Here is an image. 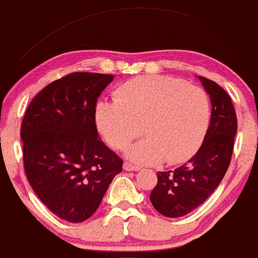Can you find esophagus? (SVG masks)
I'll list each match as a JSON object with an SVG mask.
<instances>
[{"label": "esophagus", "instance_id": "obj_1", "mask_svg": "<svg viewBox=\"0 0 258 258\" xmlns=\"http://www.w3.org/2000/svg\"><path fill=\"white\" fill-rule=\"evenodd\" d=\"M124 170H126V171H139L140 170V166H137V165H133L132 163H129V161H125L124 163Z\"/></svg>", "mask_w": 258, "mask_h": 258}]
</instances>
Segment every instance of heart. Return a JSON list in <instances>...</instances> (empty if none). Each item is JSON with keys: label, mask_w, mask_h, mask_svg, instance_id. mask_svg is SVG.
Instances as JSON below:
<instances>
[{"label": "heart", "mask_w": 258, "mask_h": 258, "mask_svg": "<svg viewBox=\"0 0 258 258\" xmlns=\"http://www.w3.org/2000/svg\"><path fill=\"white\" fill-rule=\"evenodd\" d=\"M211 119L205 89L182 79L164 76L137 77L115 90V100H100L95 123L105 142L124 150L135 138L128 155L140 164H179L203 144Z\"/></svg>", "instance_id": "1"}]
</instances>
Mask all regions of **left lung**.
I'll return each instance as SVG.
<instances>
[{"mask_svg":"<svg viewBox=\"0 0 258 258\" xmlns=\"http://www.w3.org/2000/svg\"><path fill=\"white\" fill-rule=\"evenodd\" d=\"M211 100V120L198 153L175 170L158 172L150 201L166 217H181L201 205L224 179L237 132L235 108L226 90L199 77Z\"/></svg>","mask_w":258,"mask_h":258,"instance_id":"obj_1","label":"left lung"}]
</instances>
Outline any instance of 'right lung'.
Segmentation results:
<instances>
[{"label": "right lung", "instance_id": "right-lung-1", "mask_svg": "<svg viewBox=\"0 0 258 258\" xmlns=\"http://www.w3.org/2000/svg\"><path fill=\"white\" fill-rule=\"evenodd\" d=\"M111 74L74 72L44 87L23 116V166L39 200L83 222L100 205L123 160L98 135L95 107Z\"/></svg>", "mask_w": 258, "mask_h": 258}]
</instances>
